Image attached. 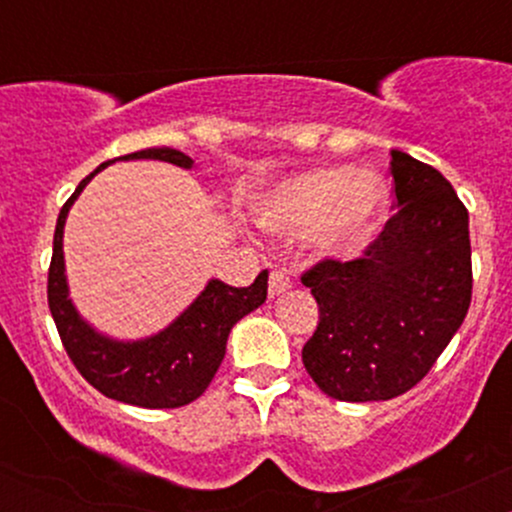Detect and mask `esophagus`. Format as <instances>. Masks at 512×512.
Segmentation results:
<instances>
[{
  "mask_svg": "<svg viewBox=\"0 0 512 512\" xmlns=\"http://www.w3.org/2000/svg\"><path fill=\"white\" fill-rule=\"evenodd\" d=\"M291 289V279L284 272H272L269 274V298L281 296Z\"/></svg>",
  "mask_w": 512,
  "mask_h": 512,
  "instance_id": "esophagus-1",
  "label": "esophagus"
}]
</instances>
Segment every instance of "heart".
I'll return each mask as SVG.
<instances>
[{
	"mask_svg": "<svg viewBox=\"0 0 512 512\" xmlns=\"http://www.w3.org/2000/svg\"><path fill=\"white\" fill-rule=\"evenodd\" d=\"M383 209L385 185L375 173L313 168L274 185L257 204V221L281 236L313 231L322 255L346 257L366 245Z\"/></svg>",
	"mask_w": 512,
	"mask_h": 512,
	"instance_id": "obj_1",
	"label": "heart"
}]
</instances>
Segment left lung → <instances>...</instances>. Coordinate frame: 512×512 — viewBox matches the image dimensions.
<instances>
[{"label":"left lung","instance_id":"obj_1","mask_svg":"<svg viewBox=\"0 0 512 512\" xmlns=\"http://www.w3.org/2000/svg\"><path fill=\"white\" fill-rule=\"evenodd\" d=\"M397 214L366 255L322 260L301 279L320 322L303 366L327 397L383 402L419 383L472 301L469 214L436 168L392 151Z\"/></svg>","mask_w":512,"mask_h":512}]
</instances>
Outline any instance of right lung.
Segmentation results:
<instances>
[{
	"label": "right lung",
	"instance_id": "right-lung-1",
	"mask_svg": "<svg viewBox=\"0 0 512 512\" xmlns=\"http://www.w3.org/2000/svg\"><path fill=\"white\" fill-rule=\"evenodd\" d=\"M139 158L195 168L190 156L163 146V149L134 151L105 161L91 175H86L57 216L48 274V303L69 358L98 392L134 407L175 409L195 402L207 390L226 356V342L233 325L267 301L269 274L264 269L248 289H236L219 279H209L204 291L168 327L144 339L125 342L88 325L69 298L62 250L64 223L76 197L93 175L115 161H139Z\"/></svg>",
	"mask_w": 512,
	"mask_h": 512
}]
</instances>
